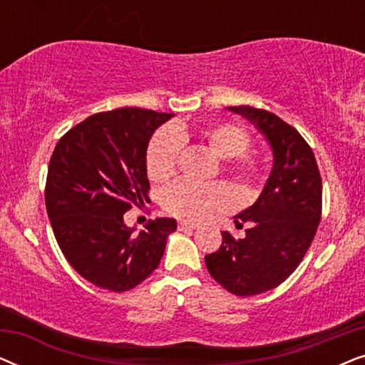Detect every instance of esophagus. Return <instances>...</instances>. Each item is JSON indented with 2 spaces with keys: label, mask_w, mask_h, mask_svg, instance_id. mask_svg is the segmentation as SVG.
Here are the masks:
<instances>
[{
  "label": "esophagus",
  "mask_w": 365,
  "mask_h": 365,
  "mask_svg": "<svg viewBox=\"0 0 365 365\" xmlns=\"http://www.w3.org/2000/svg\"><path fill=\"white\" fill-rule=\"evenodd\" d=\"M178 227H179V231H189V229H196L197 226H194V224H191V222L182 221V222L178 224Z\"/></svg>",
  "instance_id": "obj_1"
}]
</instances>
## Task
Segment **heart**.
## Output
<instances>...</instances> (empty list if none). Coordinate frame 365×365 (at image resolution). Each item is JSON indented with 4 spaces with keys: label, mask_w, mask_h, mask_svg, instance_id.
<instances>
[{
    "label": "heart",
    "mask_w": 365,
    "mask_h": 365,
    "mask_svg": "<svg viewBox=\"0 0 365 365\" xmlns=\"http://www.w3.org/2000/svg\"><path fill=\"white\" fill-rule=\"evenodd\" d=\"M186 138L187 131L179 126H168L156 133L146 156L148 176L151 181L161 182L173 176ZM202 138L207 146L224 159V166L244 189L256 186L259 166L256 159L246 154L251 141L242 128L229 123L216 124L206 129ZM163 206L173 216L197 222L211 217L212 214L231 209L232 194L224 184H202L182 179L164 191Z\"/></svg>",
    "instance_id": "b5f03b06"
}]
</instances>
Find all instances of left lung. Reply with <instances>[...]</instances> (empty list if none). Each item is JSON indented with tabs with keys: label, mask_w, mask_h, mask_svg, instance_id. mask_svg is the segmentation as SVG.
Masks as SVG:
<instances>
[{
	"label": "left lung",
	"mask_w": 365,
	"mask_h": 365,
	"mask_svg": "<svg viewBox=\"0 0 365 365\" xmlns=\"http://www.w3.org/2000/svg\"><path fill=\"white\" fill-rule=\"evenodd\" d=\"M262 134L272 151V169L251 207L234 216L246 236L222 232L219 251L207 254L211 276L236 296H256L282 284L301 264L321 222L322 181L312 149L276 114L229 106Z\"/></svg>",
	"instance_id": "8db88e82"
}]
</instances>
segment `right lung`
Segmentation results:
<instances>
[{"label": "right lung", "mask_w": 365, "mask_h": 365, "mask_svg": "<svg viewBox=\"0 0 365 365\" xmlns=\"http://www.w3.org/2000/svg\"><path fill=\"white\" fill-rule=\"evenodd\" d=\"M173 116L141 108L98 113L54 148L44 191L48 217L64 257L94 286L136 287L159 266L176 231V219L158 217L139 232L123 219L148 201L149 139Z\"/></svg>", "instance_id": "1"}]
</instances>
